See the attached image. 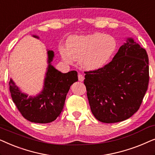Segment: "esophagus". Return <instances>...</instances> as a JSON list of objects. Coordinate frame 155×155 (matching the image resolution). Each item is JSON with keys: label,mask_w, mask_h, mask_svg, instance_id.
<instances>
[{"label": "esophagus", "mask_w": 155, "mask_h": 155, "mask_svg": "<svg viewBox=\"0 0 155 155\" xmlns=\"http://www.w3.org/2000/svg\"><path fill=\"white\" fill-rule=\"evenodd\" d=\"M84 76L82 74H78V80L80 82H82L84 80Z\"/></svg>", "instance_id": "1"}]
</instances>
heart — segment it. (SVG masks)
<instances>
[{
  "mask_svg": "<svg viewBox=\"0 0 155 155\" xmlns=\"http://www.w3.org/2000/svg\"><path fill=\"white\" fill-rule=\"evenodd\" d=\"M117 47V41L112 36L101 33L73 36L67 41L66 48H61L65 61H80V65L87 70H96L107 63Z\"/></svg>",
  "mask_w": 155,
  "mask_h": 155,
  "instance_id": "b5f03b06",
  "label": "heart"
}]
</instances>
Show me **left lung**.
<instances>
[{"label":"left lung","mask_w":155,"mask_h":155,"mask_svg":"<svg viewBox=\"0 0 155 155\" xmlns=\"http://www.w3.org/2000/svg\"><path fill=\"white\" fill-rule=\"evenodd\" d=\"M148 64L146 51L130 38L111 62L84 72L89 104L97 120L106 124L117 123L137 111L147 90Z\"/></svg>","instance_id":"left-lung-1"}]
</instances>
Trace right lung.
Segmentation results:
<instances>
[{
	"mask_svg": "<svg viewBox=\"0 0 155 155\" xmlns=\"http://www.w3.org/2000/svg\"><path fill=\"white\" fill-rule=\"evenodd\" d=\"M33 37L39 38L35 35ZM54 56V51H48L49 65L44 90L38 96L28 97L20 92L12 79L9 82L12 101L23 117L31 122L48 124L56 120L63 111L70 87L78 80L77 71L62 73L51 65Z\"/></svg>",
	"mask_w": 155,
	"mask_h": 155,
	"instance_id": "add662e5",
	"label": "right lung"
}]
</instances>
